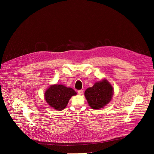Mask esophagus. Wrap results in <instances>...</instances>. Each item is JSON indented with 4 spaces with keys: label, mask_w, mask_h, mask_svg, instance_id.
<instances>
[{
    "label": "esophagus",
    "mask_w": 154,
    "mask_h": 154,
    "mask_svg": "<svg viewBox=\"0 0 154 154\" xmlns=\"http://www.w3.org/2000/svg\"><path fill=\"white\" fill-rule=\"evenodd\" d=\"M83 93V91L82 90H79V91H78V93H79V94H80V95L82 94Z\"/></svg>",
    "instance_id": "1"
}]
</instances>
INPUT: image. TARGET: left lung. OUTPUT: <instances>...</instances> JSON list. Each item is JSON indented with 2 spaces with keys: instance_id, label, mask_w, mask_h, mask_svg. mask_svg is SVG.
I'll return each instance as SVG.
<instances>
[{
  "instance_id": "8db88e82",
  "label": "left lung",
  "mask_w": 154,
  "mask_h": 154,
  "mask_svg": "<svg viewBox=\"0 0 154 154\" xmlns=\"http://www.w3.org/2000/svg\"><path fill=\"white\" fill-rule=\"evenodd\" d=\"M113 95V87L106 80L96 82L85 92L89 105L93 109H99L105 106L111 100Z\"/></svg>"
}]
</instances>
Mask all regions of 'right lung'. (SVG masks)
<instances>
[{"instance_id":"right-lung-1","label":"right lung","mask_w":154,"mask_h":154,"mask_svg":"<svg viewBox=\"0 0 154 154\" xmlns=\"http://www.w3.org/2000/svg\"><path fill=\"white\" fill-rule=\"evenodd\" d=\"M77 94L71 88H67L62 85L51 86L45 93L47 103L56 110H62L66 106L70 98Z\"/></svg>"}]
</instances>
